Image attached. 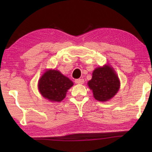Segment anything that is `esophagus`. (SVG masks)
Returning <instances> with one entry per match:
<instances>
[{
  "instance_id": "1",
  "label": "esophagus",
  "mask_w": 152,
  "mask_h": 152,
  "mask_svg": "<svg viewBox=\"0 0 152 152\" xmlns=\"http://www.w3.org/2000/svg\"><path fill=\"white\" fill-rule=\"evenodd\" d=\"M75 82L78 84H82L84 82L83 79H76L75 80Z\"/></svg>"
}]
</instances>
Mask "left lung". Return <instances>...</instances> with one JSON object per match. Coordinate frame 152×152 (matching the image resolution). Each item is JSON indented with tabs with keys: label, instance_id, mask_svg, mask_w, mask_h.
Instances as JSON below:
<instances>
[{
	"label": "left lung",
	"instance_id": "left-lung-1",
	"mask_svg": "<svg viewBox=\"0 0 152 152\" xmlns=\"http://www.w3.org/2000/svg\"><path fill=\"white\" fill-rule=\"evenodd\" d=\"M88 84L92 90L95 99L102 102L109 101L114 96L120 86L117 74L111 67L107 65L95 69Z\"/></svg>",
	"mask_w": 152,
	"mask_h": 152
}]
</instances>
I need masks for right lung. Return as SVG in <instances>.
<instances>
[{"instance_id": "obj_1", "label": "right lung", "mask_w": 152, "mask_h": 152, "mask_svg": "<svg viewBox=\"0 0 152 152\" xmlns=\"http://www.w3.org/2000/svg\"><path fill=\"white\" fill-rule=\"evenodd\" d=\"M73 86V82L55 70L46 71L38 83L40 93L51 101L60 102L65 98L68 90Z\"/></svg>"}]
</instances>
